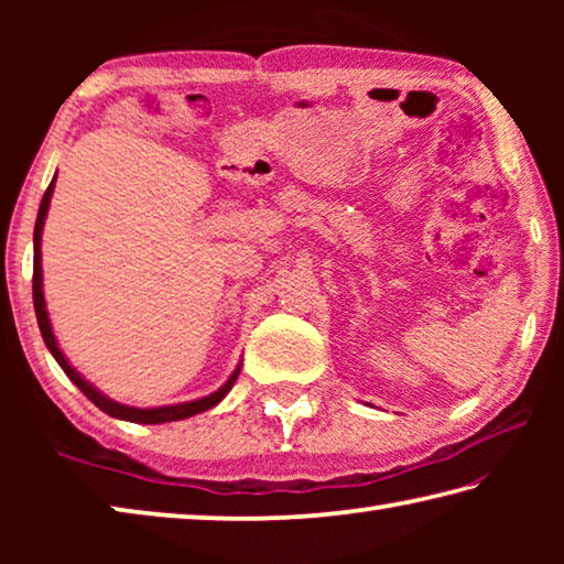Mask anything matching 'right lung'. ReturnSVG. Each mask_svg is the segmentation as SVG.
Returning <instances> with one entry per match:
<instances>
[{
    "label": "right lung",
    "mask_w": 564,
    "mask_h": 564,
    "mask_svg": "<svg viewBox=\"0 0 564 564\" xmlns=\"http://www.w3.org/2000/svg\"><path fill=\"white\" fill-rule=\"evenodd\" d=\"M54 181L46 186L44 191V198H42V206H40V214H36V224H34V275H32V293H34V311H36V323H40V330H42V338L46 343V348L52 350V356L59 362L62 370L66 376H69L72 383L82 390L84 395H87L94 405L104 413L111 415V417H121V420H131V423H147V425H156V423H169V420H184L191 417L196 413H204V410L214 408L216 403H221V398L228 393V390L234 388L236 378H238V370L236 373L228 378V383L224 388H218L216 393L206 395L202 400H194V403H181V405H166V408H149V410H141V408H129V405H121V403H113V400L104 398L97 388H91L87 380H84L76 370L66 362L64 352L59 350L54 340V333L50 326V316H46V305H44V293H42V226H44V216H46V208H50V198H52V191H54Z\"/></svg>",
    "instance_id": "obj_1"
}]
</instances>
